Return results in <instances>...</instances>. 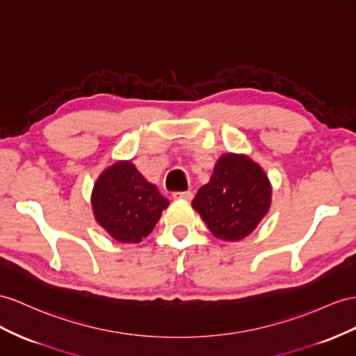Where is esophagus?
Returning <instances> with one entry per match:
<instances>
[{"mask_svg":"<svg viewBox=\"0 0 356 356\" xmlns=\"http://www.w3.org/2000/svg\"><path fill=\"white\" fill-rule=\"evenodd\" d=\"M194 194L191 193V191H184V193H175L172 194V198L175 200H186V202H189V200H193Z\"/></svg>","mask_w":356,"mask_h":356,"instance_id":"34e87169","label":"esophagus"}]
</instances>
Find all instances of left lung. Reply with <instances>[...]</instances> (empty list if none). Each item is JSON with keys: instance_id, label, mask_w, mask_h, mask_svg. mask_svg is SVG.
<instances>
[{"instance_id": "8db88e82", "label": "left lung", "mask_w": 356, "mask_h": 356, "mask_svg": "<svg viewBox=\"0 0 356 356\" xmlns=\"http://www.w3.org/2000/svg\"><path fill=\"white\" fill-rule=\"evenodd\" d=\"M270 203L263 170L242 154H224L209 184L198 189L193 206L218 239L241 241L256 229Z\"/></svg>"}]
</instances>
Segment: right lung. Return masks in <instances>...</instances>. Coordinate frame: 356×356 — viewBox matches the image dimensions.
Instances as JSON below:
<instances>
[{
	"instance_id": "right-lung-1",
	"label": "right lung",
	"mask_w": 356,
	"mask_h": 356,
	"mask_svg": "<svg viewBox=\"0 0 356 356\" xmlns=\"http://www.w3.org/2000/svg\"><path fill=\"white\" fill-rule=\"evenodd\" d=\"M168 204L131 162H117L105 170L93 191L97 222L122 243L141 242Z\"/></svg>"
}]
</instances>
